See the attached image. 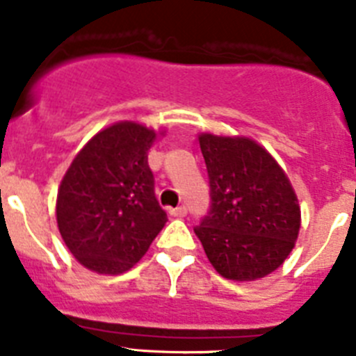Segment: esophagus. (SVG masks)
<instances>
[{
  "mask_svg": "<svg viewBox=\"0 0 356 356\" xmlns=\"http://www.w3.org/2000/svg\"><path fill=\"white\" fill-rule=\"evenodd\" d=\"M169 213L172 217H185L187 216V209L185 207H176V209H169Z\"/></svg>",
  "mask_w": 356,
  "mask_h": 356,
  "instance_id": "obj_1",
  "label": "esophagus"
}]
</instances>
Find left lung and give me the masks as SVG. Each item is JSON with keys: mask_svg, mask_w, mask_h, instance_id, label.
<instances>
[{"mask_svg": "<svg viewBox=\"0 0 356 356\" xmlns=\"http://www.w3.org/2000/svg\"><path fill=\"white\" fill-rule=\"evenodd\" d=\"M210 210L194 228L217 273L251 282L276 271L300 234L301 210L278 162L248 137L200 135Z\"/></svg>", "mask_w": 356, "mask_h": 356, "instance_id": "1", "label": "left lung"}]
</instances>
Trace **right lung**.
<instances>
[{
  "label": "right lung",
  "mask_w": 356,
  "mask_h": 356,
  "mask_svg": "<svg viewBox=\"0 0 356 356\" xmlns=\"http://www.w3.org/2000/svg\"><path fill=\"white\" fill-rule=\"evenodd\" d=\"M155 140V130L139 122H115L81 147L62 180L58 229L74 259L97 275L131 269L168 221L147 165Z\"/></svg>",
  "instance_id": "obj_1"
}]
</instances>
